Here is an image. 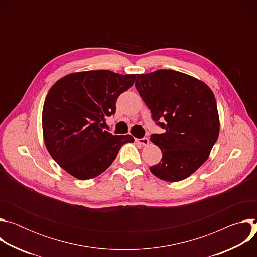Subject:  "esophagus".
I'll list each match as a JSON object with an SVG mask.
<instances>
[{
	"mask_svg": "<svg viewBox=\"0 0 257 257\" xmlns=\"http://www.w3.org/2000/svg\"><path fill=\"white\" fill-rule=\"evenodd\" d=\"M135 141L138 142L139 144H142V145H148L150 140L148 137H143V138H135Z\"/></svg>",
	"mask_w": 257,
	"mask_h": 257,
	"instance_id": "34e87169",
	"label": "esophagus"
}]
</instances>
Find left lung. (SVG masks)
I'll use <instances>...</instances> for the list:
<instances>
[{
  "label": "left lung",
  "instance_id": "obj_1",
  "mask_svg": "<svg viewBox=\"0 0 257 257\" xmlns=\"http://www.w3.org/2000/svg\"><path fill=\"white\" fill-rule=\"evenodd\" d=\"M135 87L153 120L165 130L151 135L163 154L151 172L168 182L186 179L207 160L218 137L213 92L204 82L174 70L138 74Z\"/></svg>",
  "mask_w": 257,
  "mask_h": 257
}]
</instances>
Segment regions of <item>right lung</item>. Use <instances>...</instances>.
I'll return each mask as SVG.
<instances>
[{"mask_svg": "<svg viewBox=\"0 0 257 257\" xmlns=\"http://www.w3.org/2000/svg\"><path fill=\"white\" fill-rule=\"evenodd\" d=\"M135 78L93 70L72 73L51 87L43 107L44 138L50 155L67 173L79 180L94 178L112 165L123 144L134 141L129 134L113 135L102 126Z\"/></svg>", "mask_w": 257, "mask_h": 257, "instance_id": "right-lung-1", "label": "right lung"}]
</instances>
